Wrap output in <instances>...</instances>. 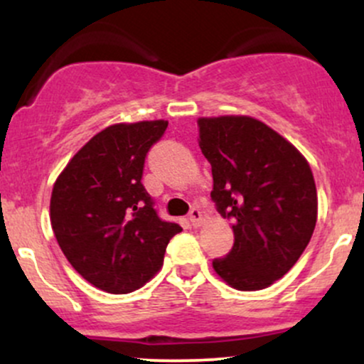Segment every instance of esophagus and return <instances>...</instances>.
Wrapping results in <instances>:
<instances>
[{"mask_svg": "<svg viewBox=\"0 0 364 364\" xmlns=\"http://www.w3.org/2000/svg\"><path fill=\"white\" fill-rule=\"evenodd\" d=\"M188 219H190V223H191V225H200L202 224V212H200V208H196V207H193L190 210V214H188Z\"/></svg>", "mask_w": 364, "mask_h": 364, "instance_id": "obj_1", "label": "esophagus"}]
</instances>
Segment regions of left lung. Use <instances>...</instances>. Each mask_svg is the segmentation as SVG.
<instances>
[{
    "label": "left lung",
    "mask_w": 364,
    "mask_h": 364,
    "mask_svg": "<svg viewBox=\"0 0 364 364\" xmlns=\"http://www.w3.org/2000/svg\"><path fill=\"white\" fill-rule=\"evenodd\" d=\"M212 166V200L232 223L235 245L214 270L240 291L265 289L298 262L316 224L310 164L277 132L250 116L200 118Z\"/></svg>",
    "instance_id": "left-lung-1"
}]
</instances>
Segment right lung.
<instances>
[{
  "label": "right lung",
  "mask_w": 364,
  "mask_h": 364,
  "mask_svg": "<svg viewBox=\"0 0 364 364\" xmlns=\"http://www.w3.org/2000/svg\"><path fill=\"white\" fill-rule=\"evenodd\" d=\"M168 121L107 127L72 157L54 183L51 225L85 281L111 294L140 289L159 272L181 225L159 217L141 185L145 157Z\"/></svg>",
  "instance_id": "right-lung-1"
}]
</instances>
